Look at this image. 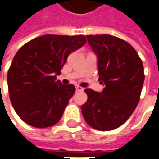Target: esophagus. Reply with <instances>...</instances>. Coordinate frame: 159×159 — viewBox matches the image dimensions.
<instances>
[{
	"label": "esophagus",
	"instance_id": "obj_1",
	"mask_svg": "<svg viewBox=\"0 0 159 159\" xmlns=\"http://www.w3.org/2000/svg\"><path fill=\"white\" fill-rule=\"evenodd\" d=\"M76 90H77L78 92H80V91H83V88L78 85V86H76Z\"/></svg>",
	"mask_w": 159,
	"mask_h": 159
}]
</instances>
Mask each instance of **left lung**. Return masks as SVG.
Instances as JSON below:
<instances>
[{
    "label": "left lung",
    "instance_id": "obj_1",
    "mask_svg": "<svg viewBox=\"0 0 159 159\" xmlns=\"http://www.w3.org/2000/svg\"><path fill=\"white\" fill-rule=\"evenodd\" d=\"M88 43L97 55L102 93L85 89L88 100L81 106L85 121L93 129L112 130L135 110L144 80L143 66L135 49L112 35H87Z\"/></svg>",
    "mask_w": 159,
    "mask_h": 159
}]
</instances>
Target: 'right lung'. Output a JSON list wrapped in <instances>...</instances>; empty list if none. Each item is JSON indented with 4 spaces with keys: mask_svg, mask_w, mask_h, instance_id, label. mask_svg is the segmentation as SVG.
<instances>
[{
    "mask_svg": "<svg viewBox=\"0 0 159 159\" xmlns=\"http://www.w3.org/2000/svg\"><path fill=\"white\" fill-rule=\"evenodd\" d=\"M86 43L83 35H43L23 45L16 53L7 74L11 103L27 124L47 128L56 124L75 93L56 75L67 56Z\"/></svg>",
    "mask_w": 159,
    "mask_h": 159,
    "instance_id": "add662e5",
    "label": "right lung"
}]
</instances>
